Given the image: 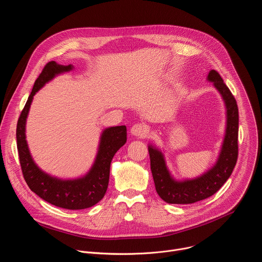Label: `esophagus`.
Listing matches in <instances>:
<instances>
[{
  "label": "esophagus",
  "instance_id": "obj_1",
  "mask_svg": "<svg viewBox=\"0 0 262 262\" xmlns=\"http://www.w3.org/2000/svg\"><path fill=\"white\" fill-rule=\"evenodd\" d=\"M130 133H132V135L137 136V137L143 136V135H146V133H147V127H146L144 124H142V123H136V124H134V125L132 126Z\"/></svg>",
  "mask_w": 262,
  "mask_h": 262
}]
</instances>
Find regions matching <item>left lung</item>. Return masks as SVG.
<instances>
[{"label": "left lung", "instance_id": "left-lung-1", "mask_svg": "<svg viewBox=\"0 0 262 262\" xmlns=\"http://www.w3.org/2000/svg\"><path fill=\"white\" fill-rule=\"evenodd\" d=\"M207 81L221 94L226 106V130L215 164L206 172L190 179L174 178L165 161L164 154L149 144L150 168L159 196L170 204H191L216 193L230 177L238 156V108L229 88L215 70H210Z\"/></svg>", "mask_w": 262, "mask_h": 262}]
</instances>
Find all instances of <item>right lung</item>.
<instances>
[{
  "mask_svg": "<svg viewBox=\"0 0 262 262\" xmlns=\"http://www.w3.org/2000/svg\"><path fill=\"white\" fill-rule=\"evenodd\" d=\"M73 69L71 64L49 62L37 78L17 121L16 142L24 178L32 192L45 201L65 209H85L99 202L107 189L110 167L115 154L126 143V126L102 130L91 169L82 177L61 179L42 171L34 162L26 140V122L34 95L58 74Z\"/></svg>",
  "mask_w": 262,
  "mask_h": 262,
  "instance_id": "1",
  "label": "right lung"
}]
</instances>
